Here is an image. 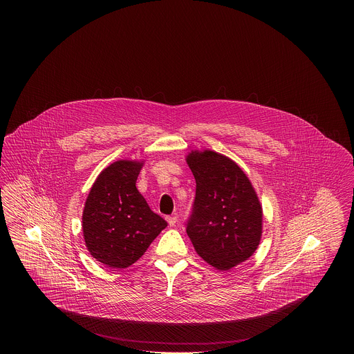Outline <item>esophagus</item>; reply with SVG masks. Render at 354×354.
<instances>
[{
    "label": "esophagus",
    "mask_w": 354,
    "mask_h": 354,
    "mask_svg": "<svg viewBox=\"0 0 354 354\" xmlns=\"http://www.w3.org/2000/svg\"><path fill=\"white\" fill-rule=\"evenodd\" d=\"M166 219L169 221V227H174V225L176 224V221H178V218H176V216H167Z\"/></svg>",
    "instance_id": "esophagus-1"
}]
</instances>
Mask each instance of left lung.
<instances>
[{
	"label": "left lung",
	"instance_id": "1",
	"mask_svg": "<svg viewBox=\"0 0 354 354\" xmlns=\"http://www.w3.org/2000/svg\"><path fill=\"white\" fill-rule=\"evenodd\" d=\"M187 165L196 180L187 235L195 251L216 270L248 260L263 232V208L248 176L232 159L209 150L191 151Z\"/></svg>",
	"mask_w": 354,
	"mask_h": 354
}]
</instances>
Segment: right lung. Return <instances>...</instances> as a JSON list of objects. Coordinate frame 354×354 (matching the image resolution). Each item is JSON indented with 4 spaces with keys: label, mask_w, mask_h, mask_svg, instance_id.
<instances>
[{
    "label": "right lung",
    "mask_w": 354,
    "mask_h": 354,
    "mask_svg": "<svg viewBox=\"0 0 354 354\" xmlns=\"http://www.w3.org/2000/svg\"><path fill=\"white\" fill-rule=\"evenodd\" d=\"M142 166L138 160L111 163L98 175L84 203L86 247L97 261L115 270L133 266L167 227L135 185Z\"/></svg>",
    "instance_id": "right-lung-1"
}]
</instances>
